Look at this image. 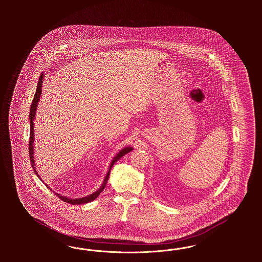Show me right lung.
<instances>
[{"mask_svg":"<svg viewBox=\"0 0 262 262\" xmlns=\"http://www.w3.org/2000/svg\"><path fill=\"white\" fill-rule=\"evenodd\" d=\"M43 78H44V75L41 74L40 77H39V80H38L37 88H36V91H35V95H34L33 100H32L31 107H30V113H29V121H30V134H29V144H28V145H29V147H28V150H29V156H30L29 158H30V162H31V165H32L33 171H34V173H35V174L37 176L39 179H40V177H39L37 171H36L35 164H34V157H33V154H34V148H33V138H34V130H33L34 127H33V125H34V123H33V122H34V119H35V114H36V109H37L38 102H39L40 95H41V92H42ZM132 150H133V147H125L124 149L120 150V152L114 157L112 163H111V165H110L109 171H108V173H107L105 179H104V182H103L102 186L99 187L98 190H96L95 192L91 193L90 195H88V196H85V198H80V199H69V198H67V196H62L61 194L56 193V192H55V194H57V196L60 198V200H62V201L67 202V203L73 204V205H75V204H84V203H88V202H90V201L97 199L100 193L104 190L105 186L107 185V182H108V179H109V174H110V172H111V169H112L114 163L117 162L119 159H121L124 155H125L126 153H128V152L132 151ZM40 180H41V179H40Z\"/></svg>","mask_w":262,"mask_h":262,"instance_id":"right-lung-1","label":"right lung"}]
</instances>
